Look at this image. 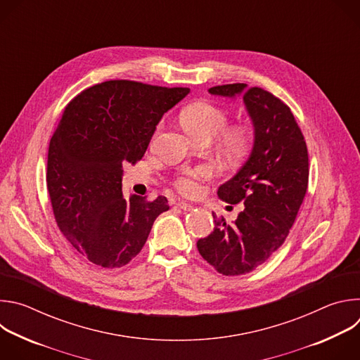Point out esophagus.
<instances>
[{
  "instance_id": "34e87169",
  "label": "esophagus",
  "mask_w": 360,
  "mask_h": 360,
  "mask_svg": "<svg viewBox=\"0 0 360 360\" xmlns=\"http://www.w3.org/2000/svg\"><path fill=\"white\" fill-rule=\"evenodd\" d=\"M176 207L181 208V210H184V211H192V210H193L192 205H191V203H186V202H178Z\"/></svg>"
}]
</instances>
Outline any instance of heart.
<instances>
[{"label":"heart","instance_id":"1","mask_svg":"<svg viewBox=\"0 0 360 360\" xmlns=\"http://www.w3.org/2000/svg\"><path fill=\"white\" fill-rule=\"evenodd\" d=\"M181 121L188 134L196 141L218 139L221 150L226 155L235 157L243 153L252 141V132L245 125H235L225 128L229 122V115L221 107L208 101H199L186 107L181 114ZM162 128L160 124L158 131ZM212 171L208 165H198L182 169L175 181V188L186 196H195L202 189V182L210 179Z\"/></svg>","mask_w":360,"mask_h":360}]
</instances>
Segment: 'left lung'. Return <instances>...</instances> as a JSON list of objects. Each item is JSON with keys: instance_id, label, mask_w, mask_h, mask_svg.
Returning a JSON list of instances; mask_svg holds the SVG:
<instances>
[{"instance_id": "left-lung-1", "label": "left lung", "mask_w": 360, "mask_h": 360, "mask_svg": "<svg viewBox=\"0 0 360 360\" xmlns=\"http://www.w3.org/2000/svg\"><path fill=\"white\" fill-rule=\"evenodd\" d=\"M210 94H242L255 128L248 161L218 189L225 202H243V211L233 224L212 212L214 232L196 242L202 258L219 274L238 276L265 264L285 242L307 189L309 158L290 108L274 94L246 84L212 86Z\"/></svg>"}]
</instances>
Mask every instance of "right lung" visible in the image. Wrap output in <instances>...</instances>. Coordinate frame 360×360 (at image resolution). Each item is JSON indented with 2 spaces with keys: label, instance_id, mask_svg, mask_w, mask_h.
I'll use <instances>...</instances> for the list:
<instances>
[{
  "label": "right lung",
  "instance_id": "obj_1",
  "mask_svg": "<svg viewBox=\"0 0 360 360\" xmlns=\"http://www.w3.org/2000/svg\"><path fill=\"white\" fill-rule=\"evenodd\" d=\"M189 88L127 79L96 84L65 107L49 141L46 188L57 225L101 268H121L145 245L168 199L122 195V167L142 160L162 115Z\"/></svg>",
  "mask_w": 360,
  "mask_h": 360
}]
</instances>
